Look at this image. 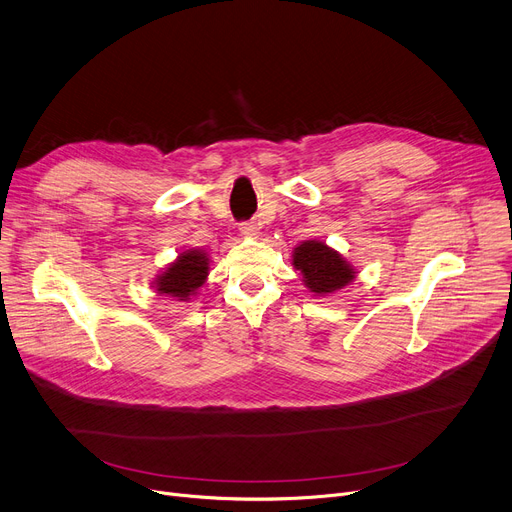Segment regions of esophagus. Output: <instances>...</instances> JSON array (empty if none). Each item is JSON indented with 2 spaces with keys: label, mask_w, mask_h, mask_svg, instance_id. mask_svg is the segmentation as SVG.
<instances>
[{
  "label": "esophagus",
  "mask_w": 512,
  "mask_h": 512,
  "mask_svg": "<svg viewBox=\"0 0 512 512\" xmlns=\"http://www.w3.org/2000/svg\"><path fill=\"white\" fill-rule=\"evenodd\" d=\"M239 232L247 239H255L259 235V228L255 222H243V224H239Z\"/></svg>",
  "instance_id": "esophagus-1"
}]
</instances>
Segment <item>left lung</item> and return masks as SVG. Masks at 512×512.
<instances>
[{"label": "left lung", "mask_w": 512, "mask_h": 512, "mask_svg": "<svg viewBox=\"0 0 512 512\" xmlns=\"http://www.w3.org/2000/svg\"><path fill=\"white\" fill-rule=\"evenodd\" d=\"M292 265L302 273L304 286L314 296H329L355 280L353 265L322 241H302L292 253Z\"/></svg>", "instance_id": "left-lung-1"}]
</instances>
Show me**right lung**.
Here are the masks:
<instances>
[{
	"label": "right lung",
	"instance_id": "obj_1",
	"mask_svg": "<svg viewBox=\"0 0 512 512\" xmlns=\"http://www.w3.org/2000/svg\"><path fill=\"white\" fill-rule=\"evenodd\" d=\"M210 273L208 253L202 249H188L177 255L163 273H159L153 282V288L161 296L177 298L179 302H188L192 296H198V290L206 284Z\"/></svg>",
	"mask_w": 512,
	"mask_h": 512
}]
</instances>
